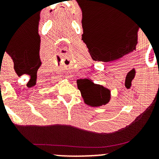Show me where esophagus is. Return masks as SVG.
Segmentation results:
<instances>
[{
  "label": "esophagus",
  "instance_id": "1",
  "mask_svg": "<svg viewBox=\"0 0 159 159\" xmlns=\"http://www.w3.org/2000/svg\"><path fill=\"white\" fill-rule=\"evenodd\" d=\"M65 78H66V79H67V80H69V75H66Z\"/></svg>",
  "mask_w": 159,
  "mask_h": 159
}]
</instances>
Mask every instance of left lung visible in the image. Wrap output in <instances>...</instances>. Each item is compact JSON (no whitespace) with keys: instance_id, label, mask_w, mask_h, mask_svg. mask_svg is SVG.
Returning <instances> with one entry per match:
<instances>
[{"instance_id":"8db88e82","label":"left lung","mask_w":159,"mask_h":159,"mask_svg":"<svg viewBox=\"0 0 159 159\" xmlns=\"http://www.w3.org/2000/svg\"><path fill=\"white\" fill-rule=\"evenodd\" d=\"M77 86L86 105L100 107L110 102L111 90L102 85L95 84L90 78L77 80Z\"/></svg>"}]
</instances>
